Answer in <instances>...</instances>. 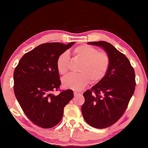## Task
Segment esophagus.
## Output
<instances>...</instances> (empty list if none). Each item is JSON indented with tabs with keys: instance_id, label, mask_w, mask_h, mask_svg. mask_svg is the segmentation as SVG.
Instances as JSON below:
<instances>
[{
	"instance_id": "obj_1",
	"label": "esophagus",
	"mask_w": 148,
	"mask_h": 148,
	"mask_svg": "<svg viewBox=\"0 0 148 148\" xmlns=\"http://www.w3.org/2000/svg\"><path fill=\"white\" fill-rule=\"evenodd\" d=\"M81 95H82V93L79 92H77V91L74 92V96H79Z\"/></svg>"
}]
</instances>
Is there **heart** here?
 Listing matches in <instances>:
<instances>
[{
	"instance_id": "1",
	"label": "heart",
	"mask_w": 148,
	"mask_h": 148,
	"mask_svg": "<svg viewBox=\"0 0 148 148\" xmlns=\"http://www.w3.org/2000/svg\"><path fill=\"white\" fill-rule=\"evenodd\" d=\"M73 54L82 62L78 74H70L62 79L65 88L79 91L88 84L100 82L105 77L109 70L110 59L106 52H100L98 49L89 45H81L76 47ZM70 57L68 52H63L58 57L57 69L59 73L64 75L69 70Z\"/></svg>"
}]
</instances>
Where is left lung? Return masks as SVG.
<instances>
[{
  "mask_svg": "<svg viewBox=\"0 0 148 148\" xmlns=\"http://www.w3.org/2000/svg\"><path fill=\"white\" fill-rule=\"evenodd\" d=\"M88 44L104 49L110 64L105 77L83 93L82 112L89 125L105 128L117 122L126 110L135 89V70L128 58L111 44L102 41Z\"/></svg>",
  "mask_w": 148,
  "mask_h": 148,
  "instance_id": "1",
  "label": "left lung"
}]
</instances>
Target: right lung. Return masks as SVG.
<instances>
[{
	"mask_svg": "<svg viewBox=\"0 0 148 148\" xmlns=\"http://www.w3.org/2000/svg\"><path fill=\"white\" fill-rule=\"evenodd\" d=\"M75 42L42 44L26 53L13 73L15 95L27 117L35 125L50 128L59 123L65 106L73 99L67 89L55 95L61 84L57 60Z\"/></svg>",
	"mask_w": 148,
	"mask_h": 148,
	"instance_id": "add662e5",
	"label": "right lung"
}]
</instances>
